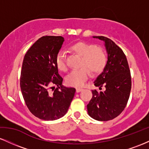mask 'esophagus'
<instances>
[{
    "instance_id": "obj_1",
    "label": "esophagus",
    "mask_w": 149,
    "mask_h": 149,
    "mask_svg": "<svg viewBox=\"0 0 149 149\" xmlns=\"http://www.w3.org/2000/svg\"><path fill=\"white\" fill-rule=\"evenodd\" d=\"M83 88H76V92H81L82 90H83Z\"/></svg>"
}]
</instances>
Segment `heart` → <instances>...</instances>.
<instances>
[{"label":"heart","mask_w":149,"mask_h":149,"mask_svg":"<svg viewBox=\"0 0 149 149\" xmlns=\"http://www.w3.org/2000/svg\"><path fill=\"white\" fill-rule=\"evenodd\" d=\"M73 52L81 56V67L79 69L73 70L66 76V82L69 85L82 87L90 78L91 72L100 73L107 66L108 57L105 51L96 45L85 42H78L71 47ZM65 54L63 51L57 52L55 57V64L57 69L61 71L67 69Z\"/></svg>","instance_id":"1"}]
</instances>
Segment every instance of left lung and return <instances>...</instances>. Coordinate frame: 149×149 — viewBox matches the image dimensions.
<instances>
[{
    "instance_id": "left-lung-1",
    "label": "left lung",
    "mask_w": 149,
    "mask_h": 149,
    "mask_svg": "<svg viewBox=\"0 0 149 149\" xmlns=\"http://www.w3.org/2000/svg\"><path fill=\"white\" fill-rule=\"evenodd\" d=\"M105 42L108 54L107 66L94 83L99 90H92V97L87 105L89 116L107 121L119 116L127 105L132 86L131 74L125 54L113 40L104 36H93Z\"/></svg>"
}]
</instances>
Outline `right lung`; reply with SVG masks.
Returning a JSON list of instances; mask_svg holds the SVG:
<instances>
[{
  "label": "right lung",
  "mask_w": 149,
  "mask_h": 149,
  "mask_svg": "<svg viewBox=\"0 0 149 149\" xmlns=\"http://www.w3.org/2000/svg\"><path fill=\"white\" fill-rule=\"evenodd\" d=\"M64 40L61 36L40 38L28 49L22 63L20 76L22 96L30 112L44 120L63 117L76 92L74 88L63 86V78L55 64L56 55Z\"/></svg>",
  "instance_id": "obj_1"
}]
</instances>
